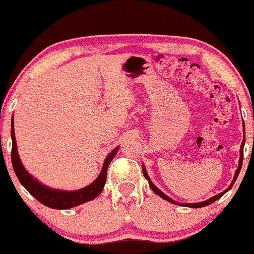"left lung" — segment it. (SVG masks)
<instances>
[{
	"label": "left lung",
	"mask_w": 254,
	"mask_h": 254,
	"mask_svg": "<svg viewBox=\"0 0 254 254\" xmlns=\"http://www.w3.org/2000/svg\"><path fill=\"white\" fill-rule=\"evenodd\" d=\"M244 145H245V139H244V142H242V144H241V149H240V154H241V155H240V164H239V167H237V170H236V174H235V177H234V181H232V184L230 185V187L227 188V190H225L224 192L219 193V194H218V195H215V197H213V198H210V199L205 200V202H200V203H193V204H186V205H187V206H190V208H202V206L209 205V204H211V203H213V202H215L216 199H219V198H221V197H223V195L225 194V193L227 192V190H231L232 185H234V184H235V181H236L237 176H239V174H240V170H241V167H242V161H244ZM143 174H144V177H145V179L148 180V181H149V185H150L151 190H153L154 192L156 193V194H158V195H160L161 198H164V199L167 200V202H170V203H174V204H176V202H174V200H172L171 198H169V197H167V195L165 194V193H163V192H161V190H159V188L156 187V186L154 185L153 182L150 181V179H149V176H148V174H146V171H145V169H144V167H143Z\"/></svg>",
	"instance_id": "1"
}]
</instances>
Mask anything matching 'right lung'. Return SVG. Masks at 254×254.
<instances>
[{"instance_id":"right-lung-1","label":"right lung","mask_w":254,"mask_h":254,"mask_svg":"<svg viewBox=\"0 0 254 254\" xmlns=\"http://www.w3.org/2000/svg\"><path fill=\"white\" fill-rule=\"evenodd\" d=\"M10 137H12V165L14 170L15 175H17L19 182L24 186L25 190L33 195L34 198L43 203L44 205L49 206L52 209H69L73 206H77L83 203L89 202V200L94 199L98 197L103 190L104 185L106 181V172H108L109 164L116 155L119 148L114 149L111 153L109 154L108 158L105 159L101 174L99 175L98 179L93 182L91 185L87 186L82 190H73V192H66V190H51V188L46 187L39 181H36L31 175L27 172L24 169L23 164L20 163L19 155H18L17 150V143H15L14 137V129H13V119H12V128H10Z\"/></svg>"}]
</instances>
